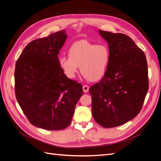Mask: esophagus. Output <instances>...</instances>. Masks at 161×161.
Instances as JSON below:
<instances>
[{
    "instance_id": "34e87169",
    "label": "esophagus",
    "mask_w": 161,
    "mask_h": 161,
    "mask_svg": "<svg viewBox=\"0 0 161 161\" xmlns=\"http://www.w3.org/2000/svg\"><path fill=\"white\" fill-rule=\"evenodd\" d=\"M82 89H83L84 92H87L89 90V86L88 85H84L82 86Z\"/></svg>"
}]
</instances>
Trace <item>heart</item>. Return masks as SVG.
<instances>
[{
    "instance_id": "obj_1",
    "label": "heart",
    "mask_w": 161,
    "mask_h": 161,
    "mask_svg": "<svg viewBox=\"0 0 161 161\" xmlns=\"http://www.w3.org/2000/svg\"><path fill=\"white\" fill-rule=\"evenodd\" d=\"M68 55L69 58H59V65L64 74L69 79H75L80 66V72L90 81H98L105 76L111 59L110 50L106 44H96L86 40L72 44Z\"/></svg>"
}]
</instances>
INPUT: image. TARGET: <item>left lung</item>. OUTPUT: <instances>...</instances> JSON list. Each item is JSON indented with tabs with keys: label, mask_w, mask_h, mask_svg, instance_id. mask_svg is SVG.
<instances>
[{
	"label": "left lung",
	"mask_w": 161,
	"mask_h": 161,
	"mask_svg": "<svg viewBox=\"0 0 161 161\" xmlns=\"http://www.w3.org/2000/svg\"><path fill=\"white\" fill-rule=\"evenodd\" d=\"M99 32L108 43L111 59L103 79L89 89L92 115L102 127L114 128L132 119L142 109L148 89L147 61L129 36Z\"/></svg>",
	"instance_id": "obj_1"
}]
</instances>
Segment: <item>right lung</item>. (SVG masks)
Here are the masks:
<instances>
[{
    "label": "right lung",
    "instance_id": "add662e5",
    "mask_svg": "<svg viewBox=\"0 0 161 161\" xmlns=\"http://www.w3.org/2000/svg\"><path fill=\"white\" fill-rule=\"evenodd\" d=\"M66 38L62 30L33 40L16 62V98L30 122L37 128H67L83 95L82 85L67 78L59 65L58 55Z\"/></svg>",
    "mask_w": 161,
    "mask_h": 161
}]
</instances>
